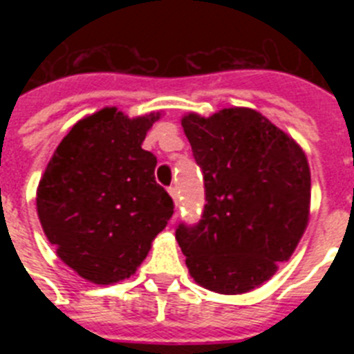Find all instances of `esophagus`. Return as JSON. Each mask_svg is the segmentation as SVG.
<instances>
[{"label": "esophagus", "mask_w": 354, "mask_h": 354, "mask_svg": "<svg viewBox=\"0 0 354 354\" xmlns=\"http://www.w3.org/2000/svg\"><path fill=\"white\" fill-rule=\"evenodd\" d=\"M169 194L174 198V204L178 205V189L176 187H169Z\"/></svg>", "instance_id": "obj_1"}]
</instances>
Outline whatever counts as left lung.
Segmentation results:
<instances>
[{
  "instance_id": "obj_1",
  "label": "left lung",
  "mask_w": 354,
  "mask_h": 354,
  "mask_svg": "<svg viewBox=\"0 0 354 354\" xmlns=\"http://www.w3.org/2000/svg\"><path fill=\"white\" fill-rule=\"evenodd\" d=\"M204 176L205 205L176 241L198 285L242 294L268 281L288 261L308 221L310 171L303 150L283 130L248 108L182 121Z\"/></svg>"
}]
</instances>
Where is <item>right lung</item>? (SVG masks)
Returning <instances> with one entry per match:
<instances>
[{"instance_id": "add662e5", "label": "right lung", "mask_w": 354, "mask_h": 354, "mask_svg": "<svg viewBox=\"0 0 354 354\" xmlns=\"http://www.w3.org/2000/svg\"><path fill=\"white\" fill-rule=\"evenodd\" d=\"M160 118L128 119L104 108L75 124L40 180L36 207L58 257L80 277L127 279L167 226L174 202L156 183V156L141 149Z\"/></svg>"}]
</instances>
